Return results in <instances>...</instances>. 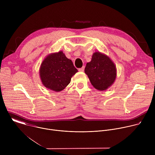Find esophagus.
I'll list each match as a JSON object with an SVG mask.
<instances>
[{
  "instance_id": "1",
  "label": "esophagus",
  "mask_w": 155,
  "mask_h": 155,
  "mask_svg": "<svg viewBox=\"0 0 155 155\" xmlns=\"http://www.w3.org/2000/svg\"><path fill=\"white\" fill-rule=\"evenodd\" d=\"M84 66H83V67H82L81 68H80V69H78V71H79L80 72H83V71H84Z\"/></svg>"
}]
</instances>
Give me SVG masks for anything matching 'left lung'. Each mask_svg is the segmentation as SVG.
I'll list each match as a JSON object with an SVG mask.
<instances>
[{
  "mask_svg": "<svg viewBox=\"0 0 155 155\" xmlns=\"http://www.w3.org/2000/svg\"><path fill=\"white\" fill-rule=\"evenodd\" d=\"M84 72L92 85L99 91L106 90L117 77L116 66L113 61L100 52L93 54L91 61L86 64Z\"/></svg>",
  "mask_w": 155,
  "mask_h": 155,
  "instance_id": "left-lung-1",
  "label": "left lung"
}]
</instances>
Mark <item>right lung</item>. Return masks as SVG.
Listing matches in <instances>:
<instances>
[{"label":"right lung","instance_id":"obj_1","mask_svg":"<svg viewBox=\"0 0 155 155\" xmlns=\"http://www.w3.org/2000/svg\"><path fill=\"white\" fill-rule=\"evenodd\" d=\"M78 72L72 61L62 51L47 56L41 64L40 77L42 84L56 92L63 90L71 82V78Z\"/></svg>","mask_w":155,"mask_h":155}]
</instances>
